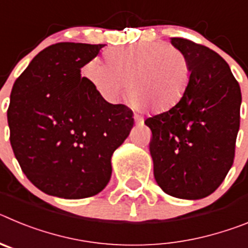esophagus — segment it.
<instances>
[{
  "instance_id": "1",
  "label": "esophagus",
  "mask_w": 248,
  "mask_h": 248,
  "mask_svg": "<svg viewBox=\"0 0 248 248\" xmlns=\"http://www.w3.org/2000/svg\"><path fill=\"white\" fill-rule=\"evenodd\" d=\"M134 119H135V123H138V124L143 122V119H141L140 117H138V115H134Z\"/></svg>"
}]
</instances>
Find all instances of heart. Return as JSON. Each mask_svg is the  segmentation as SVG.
Returning a JSON list of instances; mask_svg holds the SVG:
<instances>
[{
	"instance_id": "obj_1",
	"label": "heart",
	"mask_w": 248,
	"mask_h": 248,
	"mask_svg": "<svg viewBox=\"0 0 248 248\" xmlns=\"http://www.w3.org/2000/svg\"><path fill=\"white\" fill-rule=\"evenodd\" d=\"M85 76L107 102H119L128 82L137 107L148 105L164 111L185 94L191 64L183 50L163 42H143L108 52L107 65L92 61L85 67Z\"/></svg>"
}]
</instances>
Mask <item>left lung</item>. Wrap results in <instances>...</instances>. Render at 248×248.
I'll return each mask as SVG.
<instances>
[{
    "mask_svg": "<svg viewBox=\"0 0 248 248\" xmlns=\"http://www.w3.org/2000/svg\"><path fill=\"white\" fill-rule=\"evenodd\" d=\"M191 64V79L179 103L148 118L150 154L157 185L170 196L199 200L221 185L235 157L241 89L218 53L189 39L171 38Z\"/></svg>",
    "mask_w": 248,
    "mask_h": 248,
    "instance_id": "8db88e82",
    "label": "left lung"
}]
</instances>
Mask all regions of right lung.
I'll return each instance as SVG.
<instances>
[{
    "label": "right lung",
    "instance_id": "1",
    "mask_svg": "<svg viewBox=\"0 0 248 248\" xmlns=\"http://www.w3.org/2000/svg\"><path fill=\"white\" fill-rule=\"evenodd\" d=\"M104 46H49L13 84L11 146L28 180L52 196L99 194L110 180L111 155L134 125L128 107L108 103L80 76Z\"/></svg>",
    "mask_w": 248,
    "mask_h": 248
}]
</instances>
